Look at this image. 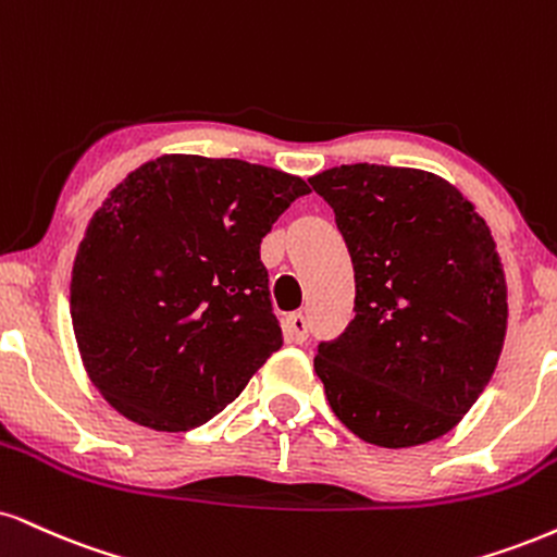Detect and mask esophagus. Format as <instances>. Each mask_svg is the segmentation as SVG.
I'll return each instance as SVG.
<instances>
[{
    "instance_id": "obj_1",
    "label": "esophagus",
    "mask_w": 557,
    "mask_h": 557,
    "mask_svg": "<svg viewBox=\"0 0 557 557\" xmlns=\"http://www.w3.org/2000/svg\"><path fill=\"white\" fill-rule=\"evenodd\" d=\"M283 332H285V339L287 343H306L308 337V321L304 313H290V317H285L283 321Z\"/></svg>"
}]
</instances>
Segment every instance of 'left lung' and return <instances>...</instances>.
I'll list each match as a JSON object with an SVG mask.
<instances>
[{
  "mask_svg": "<svg viewBox=\"0 0 557 557\" xmlns=\"http://www.w3.org/2000/svg\"><path fill=\"white\" fill-rule=\"evenodd\" d=\"M355 270V319L317 376L358 438L428 444L470 412L504 350L506 274L491 227L444 178L355 163L308 178Z\"/></svg>",
  "mask_w": 557,
  "mask_h": 557,
  "instance_id": "left-lung-1",
  "label": "left lung"
}]
</instances>
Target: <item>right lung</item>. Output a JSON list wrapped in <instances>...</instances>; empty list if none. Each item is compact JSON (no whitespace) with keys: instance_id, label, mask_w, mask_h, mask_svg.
I'll list each match as a JSON object with an SVG mask.
<instances>
[{"instance_id":"obj_1","label":"right lung","mask_w":557,"mask_h":557,"mask_svg":"<svg viewBox=\"0 0 557 557\" xmlns=\"http://www.w3.org/2000/svg\"><path fill=\"white\" fill-rule=\"evenodd\" d=\"M304 178L236 158L160 156L87 223L70 311L106 401L152 431H191L244 392L283 330L259 244Z\"/></svg>"}]
</instances>
